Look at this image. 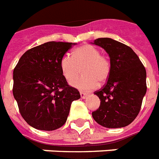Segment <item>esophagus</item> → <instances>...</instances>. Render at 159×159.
<instances>
[{"mask_svg": "<svg viewBox=\"0 0 159 159\" xmlns=\"http://www.w3.org/2000/svg\"><path fill=\"white\" fill-rule=\"evenodd\" d=\"M80 96H81V97H82V99H84V98H86V97H87V94L83 92H80Z\"/></svg>", "mask_w": 159, "mask_h": 159, "instance_id": "obj_1", "label": "esophagus"}]
</instances>
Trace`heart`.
<instances>
[{
	"label": "heart",
	"instance_id": "1",
	"mask_svg": "<svg viewBox=\"0 0 159 159\" xmlns=\"http://www.w3.org/2000/svg\"><path fill=\"white\" fill-rule=\"evenodd\" d=\"M63 77L72 83L82 68L84 76L72 86L82 91L95 89L99 83H104L111 73V61L102 54L99 48L91 44H82L72 51V57L65 55L60 62Z\"/></svg>",
	"mask_w": 159,
	"mask_h": 159
}]
</instances>
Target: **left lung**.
<instances>
[{"label": "left lung", "instance_id": "8db88e82", "mask_svg": "<svg viewBox=\"0 0 159 159\" xmlns=\"http://www.w3.org/2000/svg\"><path fill=\"white\" fill-rule=\"evenodd\" d=\"M110 56L111 73L102 89L94 92L101 104L92 117L106 128H121L139 113L147 91L146 70L138 55L124 43L110 38L93 41Z\"/></svg>", "mask_w": 159, "mask_h": 159}]
</instances>
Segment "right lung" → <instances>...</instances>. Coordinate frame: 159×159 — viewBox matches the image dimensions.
<instances>
[{
    "label": "right lung",
    "mask_w": 159,
    "mask_h": 159,
    "mask_svg": "<svg viewBox=\"0 0 159 159\" xmlns=\"http://www.w3.org/2000/svg\"><path fill=\"white\" fill-rule=\"evenodd\" d=\"M47 42L29 49L14 68L13 95L24 120L41 130H54L67 121L70 106L81 96L67 84L60 62L74 45Z\"/></svg>",
    "instance_id": "obj_1"
}]
</instances>
